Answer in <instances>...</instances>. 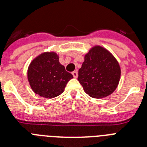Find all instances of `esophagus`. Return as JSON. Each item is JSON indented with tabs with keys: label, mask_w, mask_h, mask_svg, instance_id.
Instances as JSON below:
<instances>
[{
	"label": "esophagus",
	"mask_w": 147,
	"mask_h": 147,
	"mask_svg": "<svg viewBox=\"0 0 147 147\" xmlns=\"http://www.w3.org/2000/svg\"><path fill=\"white\" fill-rule=\"evenodd\" d=\"M72 74H73V76H74V78H76V77L78 76V73H77V71H73Z\"/></svg>",
	"instance_id": "34e87169"
}]
</instances>
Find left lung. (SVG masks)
Here are the masks:
<instances>
[{"instance_id": "1", "label": "left lung", "mask_w": 147, "mask_h": 147, "mask_svg": "<svg viewBox=\"0 0 147 147\" xmlns=\"http://www.w3.org/2000/svg\"><path fill=\"white\" fill-rule=\"evenodd\" d=\"M78 75V81L85 92L92 98H105L118 86L121 68L116 58L107 49L94 46L85 55Z\"/></svg>"}]
</instances>
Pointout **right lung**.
Instances as JSON below:
<instances>
[{
  "instance_id": "right-lung-1",
  "label": "right lung",
  "mask_w": 147,
  "mask_h": 147,
  "mask_svg": "<svg viewBox=\"0 0 147 147\" xmlns=\"http://www.w3.org/2000/svg\"><path fill=\"white\" fill-rule=\"evenodd\" d=\"M73 75L65 71L55 52H45L32 60L28 68V80L34 92L46 98L59 96Z\"/></svg>"
}]
</instances>
